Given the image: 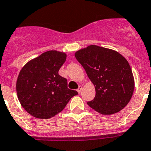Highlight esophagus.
<instances>
[{
  "instance_id": "esophagus-1",
  "label": "esophagus",
  "mask_w": 151,
  "mask_h": 151,
  "mask_svg": "<svg viewBox=\"0 0 151 151\" xmlns=\"http://www.w3.org/2000/svg\"><path fill=\"white\" fill-rule=\"evenodd\" d=\"M77 91H78V93H80L82 91V86H81V85H79V86H78V88L77 89Z\"/></svg>"
}]
</instances>
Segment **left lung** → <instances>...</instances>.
I'll return each mask as SVG.
<instances>
[{"label": "left lung", "instance_id": "8db88e82", "mask_svg": "<svg viewBox=\"0 0 151 151\" xmlns=\"http://www.w3.org/2000/svg\"><path fill=\"white\" fill-rule=\"evenodd\" d=\"M93 84L96 96L88 105L102 114H112L122 110L132 98L135 81L132 70L122 55L95 45L75 53Z\"/></svg>", "mask_w": 151, "mask_h": 151}]
</instances>
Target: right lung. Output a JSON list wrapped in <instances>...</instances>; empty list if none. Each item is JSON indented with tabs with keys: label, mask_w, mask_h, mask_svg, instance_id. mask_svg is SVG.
<instances>
[{
	"label": "right lung",
	"mask_w": 151,
	"mask_h": 151,
	"mask_svg": "<svg viewBox=\"0 0 151 151\" xmlns=\"http://www.w3.org/2000/svg\"><path fill=\"white\" fill-rule=\"evenodd\" d=\"M66 59L64 52H45L21 70L16 92L22 106L30 115L49 119L63 110L76 91L67 88V80L58 74Z\"/></svg>",
	"instance_id": "add662e5"
}]
</instances>
